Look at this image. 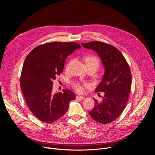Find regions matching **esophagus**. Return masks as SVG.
<instances>
[{
    "mask_svg": "<svg viewBox=\"0 0 155 155\" xmlns=\"http://www.w3.org/2000/svg\"><path fill=\"white\" fill-rule=\"evenodd\" d=\"M76 99L78 100H83V99H84V97L81 96H77L76 97Z\"/></svg>",
    "mask_w": 155,
    "mask_h": 155,
    "instance_id": "34e87169",
    "label": "esophagus"
}]
</instances>
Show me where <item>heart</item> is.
Here are the masks:
<instances>
[{"label":"heart","mask_w":155,"mask_h":155,"mask_svg":"<svg viewBox=\"0 0 155 155\" xmlns=\"http://www.w3.org/2000/svg\"><path fill=\"white\" fill-rule=\"evenodd\" d=\"M84 61L87 69H91L95 72L99 68L100 64L99 60L97 57L94 55L90 54L86 56L84 58ZM73 87L78 93H82L83 91V87L78 83H74Z\"/></svg>","instance_id":"obj_1"}]
</instances>
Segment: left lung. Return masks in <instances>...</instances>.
<instances>
[{
  "label": "left lung",
  "instance_id": "obj_1",
  "mask_svg": "<svg viewBox=\"0 0 155 155\" xmlns=\"http://www.w3.org/2000/svg\"><path fill=\"white\" fill-rule=\"evenodd\" d=\"M81 45L96 51L105 68L102 81L95 90L104 93L103 100L94 99L95 105L89 114L99 123H112L121 114L128 100L132 81L130 68L122 53L111 45L98 41Z\"/></svg>",
  "mask_w": 155,
  "mask_h": 155
}]
</instances>
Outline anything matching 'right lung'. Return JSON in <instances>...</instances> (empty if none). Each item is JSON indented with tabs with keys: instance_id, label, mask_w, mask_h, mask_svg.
Here are the masks:
<instances>
[{
	"instance_id": "obj_1",
	"label": "right lung",
	"mask_w": 155,
	"mask_h": 155,
	"mask_svg": "<svg viewBox=\"0 0 155 155\" xmlns=\"http://www.w3.org/2000/svg\"><path fill=\"white\" fill-rule=\"evenodd\" d=\"M81 48L75 42L45 43L33 49L22 69L20 86L31 112L39 120L51 123L68 110L75 94L69 89L52 93L53 81L62 72L68 56Z\"/></svg>"
}]
</instances>
